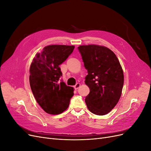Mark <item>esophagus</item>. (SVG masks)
<instances>
[{"mask_svg": "<svg viewBox=\"0 0 151 151\" xmlns=\"http://www.w3.org/2000/svg\"><path fill=\"white\" fill-rule=\"evenodd\" d=\"M80 86H81L80 83H77V84L74 86V89H75L76 90H77V89H79V88Z\"/></svg>", "mask_w": 151, "mask_h": 151, "instance_id": "1", "label": "esophagus"}]
</instances>
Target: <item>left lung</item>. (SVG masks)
<instances>
[{
  "label": "left lung",
  "instance_id": "1",
  "mask_svg": "<svg viewBox=\"0 0 151 151\" xmlns=\"http://www.w3.org/2000/svg\"><path fill=\"white\" fill-rule=\"evenodd\" d=\"M88 70L85 83L90 92L85 99L89 110L97 115L110 112L120 98L124 83L122 68L116 55L96 45L78 47Z\"/></svg>",
  "mask_w": 151,
  "mask_h": 151
}]
</instances>
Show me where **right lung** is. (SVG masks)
I'll return each instance as SVG.
<instances>
[{
	"label": "right lung",
	"mask_w": 151,
	"mask_h": 151,
	"mask_svg": "<svg viewBox=\"0 0 151 151\" xmlns=\"http://www.w3.org/2000/svg\"><path fill=\"white\" fill-rule=\"evenodd\" d=\"M75 47L54 45L45 47L37 53L29 70V84L36 101L43 110L58 115L67 109L74 88L59 79L62 76L59 65L65 61Z\"/></svg>",
	"instance_id": "add662e5"
}]
</instances>
